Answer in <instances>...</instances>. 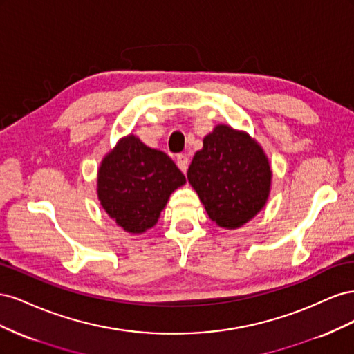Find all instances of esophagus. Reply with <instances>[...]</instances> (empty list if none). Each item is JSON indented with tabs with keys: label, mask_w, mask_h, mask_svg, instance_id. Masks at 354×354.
I'll return each mask as SVG.
<instances>
[{
	"label": "esophagus",
	"mask_w": 354,
	"mask_h": 354,
	"mask_svg": "<svg viewBox=\"0 0 354 354\" xmlns=\"http://www.w3.org/2000/svg\"><path fill=\"white\" fill-rule=\"evenodd\" d=\"M176 162H177V167H178L181 171H183V173H186L187 167H189V158H187L186 155H183V153L177 155V160H176Z\"/></svg>",
	"instance_id": "obj_1"
}]
</instances>
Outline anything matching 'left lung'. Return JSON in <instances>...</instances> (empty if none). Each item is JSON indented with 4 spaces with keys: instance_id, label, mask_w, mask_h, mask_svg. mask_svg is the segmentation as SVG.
<instances>
[{
    "instance_id": "obj_1",
    "label": "left lung",
    "mask_w": 354,
    "mask_h": 354,
    "mask_svg": "<svg viewBox=\"0 0 354 354\" xmlns=\"http://www.w3.org/2000/svg\"><path fill=\"white\" fill-rule=\"evenodd\" d=\"M272 177L260 143L226 124L216 125L203 137L187 169L189 183L208 217L227 230L242 227L266 207Z\"/></svg>"
}]
</instances>
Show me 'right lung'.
Here are the masks:
<instances>
[{"mask_svg": "<svg viewBox=\"0 0 354 354\" xmlns=\"http://www.w3.org/2000/svg\"><path fill=\"white\" fill-rule=\"evenodd\" d=\"M186 177L167 153L134 134L121 137L97 169V198L104 212L127 233L152 229L169 195Z\"/></svg>", "mask_w": 354, "mask_h": 354, "instance_id": "right-lung-1", "label": "right lung"}]
</instances>
